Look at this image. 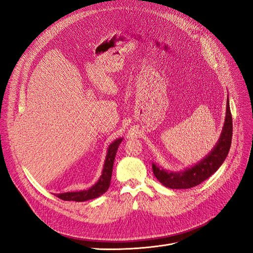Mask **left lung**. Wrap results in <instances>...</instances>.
<instances>
[{"instance_id":"obj_1","label":"left lung","mask_w":253,"mask_h":253,"mask_svg":"<svg viewBox=\"0 0 253 253\" xmlns=\"http://www.w3.org/2000/svg\"><path fill=\"white\" fill-rule=\"evenodd\" d=\"M232 140V116L229 106V99L227 101L226 118L223 126V131L220 133L219 139L214 145L208 155L204 157L201 162L196 165L187 168L186 170L179 172L167 171L163 168L157 167L152 164L153 173L156 178L167 188L170 189H189L193 188L201 182L209 178L215 173L218 168L225 162L229 150L231 147Z\"/></svg>"}]
</instances>
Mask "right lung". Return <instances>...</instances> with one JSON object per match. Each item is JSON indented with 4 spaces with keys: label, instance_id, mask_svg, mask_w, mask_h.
Masks as SVG:
<instances>
[{
    "label": "right lung",
    "instance_id": "1",
    "mask_svg": "<svg viewBox=\"0 0 253 253\" xmlns=\"http://www.w3.org/2000/svg\"><path fill=\"white\" fill-rule=\"evenodd\" d=\"M122 138H118L113 141L108 148V153L105 156V162L103 166V170L101 176L99 177L98 181L94 186H91L87 190L78 191V192H65L56 194L57 197L63 201H74V202H85L88 200H94L96 197H99L108 191L111 185L112 172H113V165L116 152L118 150L119 144L121 143Z\"/></svg>",
    "mask_w": 253,
    "mask_h": 253
}]
</instances>
